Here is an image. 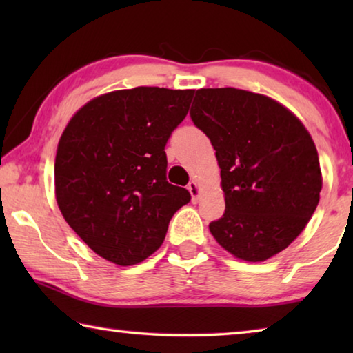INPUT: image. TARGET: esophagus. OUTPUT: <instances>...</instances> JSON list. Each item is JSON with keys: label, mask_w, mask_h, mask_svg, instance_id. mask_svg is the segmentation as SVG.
Masks as SVG:
<instances>
[{"label": "esophagus", "mask_w": 353, "mask_h": 353, "mask_svg": "<svg viewBox=\"0 0 353 353\" xmlns=\"http://www.w3.org/2000/svg\"><path fill=\"white\" fill-rule=\"evenodd\" d=\"M188 191L191 193V199H193V202H198L199 201V194H201V188H199V183L196 181H191L188 183Z\"/></svg>", "instance_id": "1"}]
</instances>
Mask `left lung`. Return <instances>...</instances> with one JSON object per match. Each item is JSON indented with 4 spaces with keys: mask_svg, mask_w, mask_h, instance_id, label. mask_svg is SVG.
Wrapping results in <instances>:
<instances>
[{
    "mask_svg": "<svg viewBox=\"0 0 353 353\" xmlns=\"http://www.w3.org/2000/svg\"><path fill=\"white\" fill-rule=\"evenodd\" d=\"M190 117L212 141L225 198L208 225L227 252L265 261L301 235L318 207L322 176L314 141L299 118L265 94L201 88Z\"/></svg>",
    "mask_w": 353,
    "mask_h": 353,
    "instance_id": "1",
    "label": "left lung"
}]
</instances>
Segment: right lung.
Here are the masks:
<instances>
[{
    "label": "right lung",
    "mask_w": 353,
    "mask_h": 353,
    "mask_svg": "<svg viewBox=\"0 0 353 353\" xmlns=\"http://www.w3.org/2000/svg\"><path fill=\"white\" fill-rule=\"evenodd\" d=\"M194 90L137 87L92 99L59 140L54 182L65 221L119 266L148 259L191 196L166 181V141Z\"/></svg>",
    "instance_id": "add662e5"
}]
</instances>
